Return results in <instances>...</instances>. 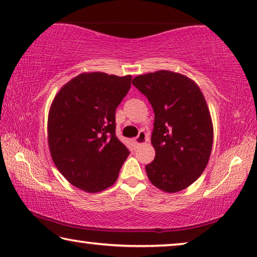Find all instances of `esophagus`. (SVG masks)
<instances>
[{"mask_svg": "<svg viewBox=\"0 0 257 257\" xmlns=\"http://www.w3.org/2000/svg\"><path fill=\"white\" fill-rule=\"evenodd\" d=\"M148 141H149V135L144 132V130H141L137 137H135V139L133 140V143L135 147H140V145L147 143Z\"/></svg>", "mask_w": 257, "mask_h": 257, "instance_id": "1", "label": "esophagus"}]
</instances>
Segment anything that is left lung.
<instances>
[{
    "label": "left lung",
    "mask_w": 257,
    "mask_h": 257,
    "mask_svg": "<svg viewBox=\"0 0 257 257\" xmlns=\"http://www.w3.org/2000/svg\"><path fill=\"white\" fill-rule=\"evenodd\" d=\"M155 112L153 162L145 166L153 186L166 193L187 188L201 177L212 149L211 116L197 84L178 72L160 70L133 79Z\"/></svg>",
    "instance_id": "8db88e82"
}]
</instances>
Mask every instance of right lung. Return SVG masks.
Masks as SVG:
<instances>
[{
  "label": "right lung",
  "mask_w": 257,
  "mask_h": 257,
  "mask_svg": "<svg viewBox=\"0 0 257 257\" xmlns=\"http://www.w3.org/2000/svg\"><path fill=\"white\" fill-rule=\"evenodd\" d=\"M132 76L80 74L59 91L48 115V145L60 173L87 193L116 181L129 150L115 135V110Z\"/></svg>",
  "instance_id": "right-lung-1"
}]
</instances>
